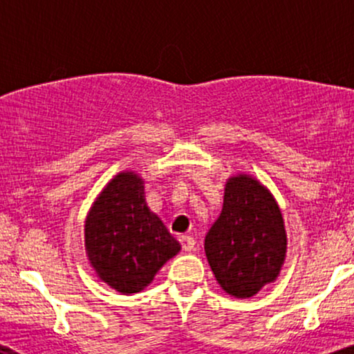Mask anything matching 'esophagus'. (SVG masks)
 Here are the masks:
<instances>
[{"instance_id": "1", "label": "esophagus", "mask_w": 354, "mask_h": 354, "mask_svg": "<svg viewBox=\"0 0 354 354\" xmlns=\"http://www.w3.org/2000/svg\"><path fill=\"white\" fill-rule=\"evenodd\" d=\"M180 243L183 246V251H193L194 250V239L191 236H180Z\"/></svg>"}]
</instances>
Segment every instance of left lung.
Returning a JSON list of instances; mask_svg holds the SVG:
<instances>
[{"instance_id":"1","label":"left lung","mask_w":354,"mask_h":354,"mask_svg":"<svg viewBox=\"0 0 354 354\" xmlns=\"http://www.w3.org/2000/svg\"><path fill=\"white\" fill-rule=\"evenodd\" d=\"M281 209L250 174L226 181L223 209L205 238V253L219 286L234 298H251L278 278L286 256Z\"/></svg>"}]
</instances>
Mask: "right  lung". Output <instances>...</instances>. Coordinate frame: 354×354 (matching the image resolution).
Instances as JSON below:
<instances>
[{"instance_id": "1", "label": "right lung", "mask_w": 354, "mask_h": 354, "mask_svg": "<svg viewBox=\"0 0 354 354\" xmlns=\"http://www.w3.org/2000/svg\"><path fill=\"white\" fill-rule=\"evenodd\" d=\"M84 248L101 281L118 293L145 290L181 245L149 209L145 181L135 171L104 186L84 223Z\"/></svg>"}]
</instances>
